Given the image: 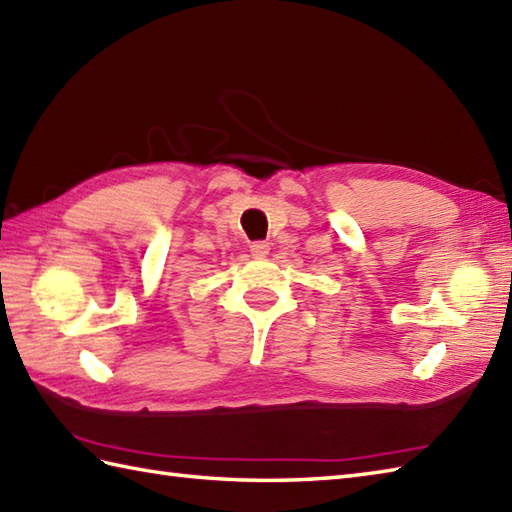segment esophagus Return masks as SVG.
Masks as SVG:
<instances>
[{"label": "esophagus", "instance_id": "esophagus-1", "mask_svg": "<svg viewBox=\"0 0 512 512\" xmlns=\"http://www.w3.org/2000/svg\"><path fill=\"white\" fill-rule=\"evenodd\" d=\"M267 254H269V243L267 241L252 243V256L254 258H265Z\"/></svg>", "mask_w": 512, "mask_h": 512}]
</instances>
